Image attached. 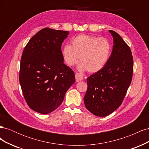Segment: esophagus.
<instances>
[{
  "mask_svg": "<svg viewBox=\"0 0 149 149\" xmlns=\"http://www.w3.org/2000/svg\"><path fill=\"white\" fill-rule=\"evenodd\" d=\"M75 78H76V81L77 82L80 81H81L83 79V76L78 73H76L75 74Z\"/></svg>",
  "mask_w": 149,
  "mask_h": 149,
  "instance_id": "1",
  "label": "esophagus"
}]
</instances>
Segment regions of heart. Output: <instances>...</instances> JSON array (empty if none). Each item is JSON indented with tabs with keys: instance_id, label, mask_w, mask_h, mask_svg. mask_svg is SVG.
<instances>
[{
	"instance_id": "heart-1",
	"label": "heart",
	"mask_w": 149,
	"mask_h": 149,
	"mask_svg": "<svg viewBox=\"0 0 149 149\" xmlns=\"http://www.w3.org/2000/svg\"><path fill=\"white\" fill-rule=\"evenodd\" d=\"M112 51L110 42L105 38H98L85 34L79 35L61 49V55L68 66L76 65L80 60L78 69L90 73H96L104 67Z\"/></svg>"
}]
</instances>
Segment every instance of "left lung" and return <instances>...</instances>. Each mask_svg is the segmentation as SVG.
I'll return each mask as SVG.
<instances>
[{"mask_svg": "<svg viewBox=\"0 0 149 149\" xmlns=\"http://www.w3.org/2000/svg\"><path fill=\"white\" fill-rule=\"evenodd\" d=\"M113 37L112 52L106 66L88 78L84 97L86 109L99 117L111 114L120 106L131 83L133 57L120 36L109 30Z\"/></svg>", "mask_w": 149, "mask_h": 149, "instance_id": "8db88e82", "label": "left lung"}]
</instances>
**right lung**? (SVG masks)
<instances>
[{
	"label": "right lung",
	"instance_id": "obj_1",
	"mask_svg": "<svg viewBox=\"0 0 149 149\" xmlns=\"http://www.w3.org/2000/svg\"><path fill=\"white\" fill-rule=\"evenodd\" d=\"M69 31L45 28L25 46L20 61L19 81L31 109L47 114L60 106L75 81L74 71L63 63L61 45Z\"/></svg>",
	"mask_w": 149,
	"mask_h": 149
}]
</instances>
